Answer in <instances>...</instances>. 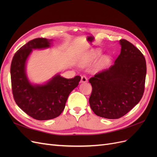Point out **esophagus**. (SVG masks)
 <instances>
[{"label": "esophagus", "mask_w": 157, "mask_h": 157, "mask_svg": "<svg viewBox=\"0 0 157 157\" xmlns=\"http://www.w3.org/2000/svg\"><path fill=\"white\" fill-rule=\"evenodd\" d=\"M80 82L82 83H85V82H88V78H86V76H82L81 77V80H80Z\"/></svg>", "instance_id": "1"}]
</instances>
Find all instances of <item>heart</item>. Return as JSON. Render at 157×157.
I'll use <instances>...</instances> for the list:
<instances>
[{
    "instance_id": "heart-1",
    "label": "heart",
    "mask_w": 157,
    "mask_h": 157,
    "mask_svg": "<svg viewBox=\"0 0 157 157\" xmlns=\"http://www.w3.org/2000/svg\"><path fill=\"white\" fill-rule=\"evenodd\" d=\"M101 53V50L98 49L89 52V53L86 54V55H84L83 57H82V58H80V62H79L80 65L81 66H83V67H84V66L90 65L97 59L98 57L100 56ZM109 57L104 56L98 65V69H101V67H103V66L107 65L109 62Z\"/></svg>"
}]
</instances>
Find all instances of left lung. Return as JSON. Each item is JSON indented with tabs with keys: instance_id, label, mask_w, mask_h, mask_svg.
<instances>
[{
	"instance_id": "8db88e82",
	"label": "left lung",
	"mask_w": 157,
	"mask_h": 157,
	"mask_svg": "<svg viewBox=\"0 0 157 157\" xmlns=\"http://www.w3.org/2000/svg\"><path fill=\"white\" fill-rule=\"evenodd\" d=\"M120 55L115 63L89 79L92 92L90 107L96 115L119 118L140 102L146 77V61L140 50L125 39L119 40Z\"/></svg>"
}]
</instances>
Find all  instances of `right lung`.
Wrapping results in <instances>:
<instances>
[{"label":"right lung","mask_w":157,"mask_h":157,"mask_svg":"<svg viewBox=\"0 0 157 157\" xmlns=\"http://www.w3.org/2000/svg\"><path fill=\"white\" fill-rule=\"evenodd\" d=\"M52 39H33L16 52L11 63L12 93L18 107L28 115L39 121L52 119L60 115L69 95L78 86L81 77L65 78L55 75L46 82L35 84L26 73V64L33 50L50 48Z\"/></svg>","instance_id":"obj_1"}]
</instances>
